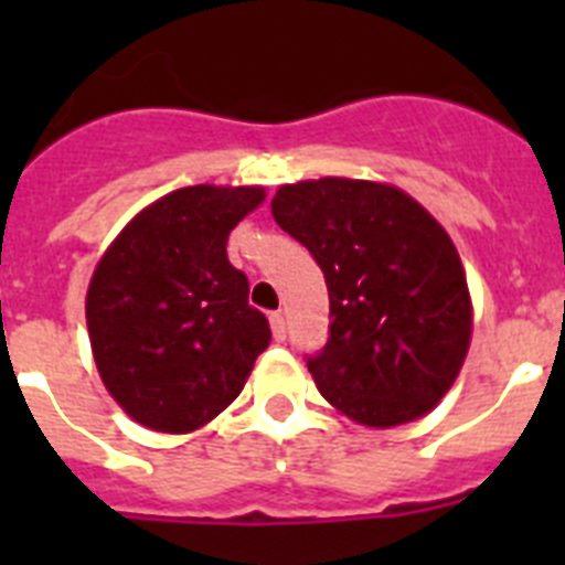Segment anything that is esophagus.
Masks as SVG:
<instances>
[{
	"label": "esophagus",
	"instance_id": "obj_1",
	"mask_svg": "<svg viewBox=\"0 0 565 565\" xmlns=\"http://www.w3.org/2000/svg\"><path fill=\"white\" fill-rule=\"evenodd\" d=\"M271 333H274V339H277V342H282V339H286L288 322H286V317H282V313H271Z\"/></svg>",
	"mask_w": 565,
	"mask_h": 565
}]
</instances>
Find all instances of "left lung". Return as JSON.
<instances>
[{"label":"left lung","mask_w":565,"mask_h":565,"mask_svg":"<svg viewBox=\"0 0 565 565\" xmlns=\"http://www.w3.org/2000/svg\"><path fill=\"white\" fill-rule=\"evenodd\" d=\"M274 221L326 274L331 337L308 371L364 427L416 422L447 396L472 339V297L447 228L393 183H282Z\"/></svg>","instance_id":"8db88e82"}]
</instances>
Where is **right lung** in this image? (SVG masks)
Instances as JSON below:
<instances>
[{
  "mask_svg": "<svg viewBox=\"0 0 565 565\" xmlns=\"http://www.w3.org/2000/svg\"><path fill=\"white\" fill-rule=\"evenodd\" d=\"M263 201V186L174 189L135 214L96 263L84 302L89 348L132 422L194 433L246 387L271 331L248 306V279L226 243Z\"/></svg>",
  "mask_w": 565,
  "mask_h": 565,
  "instance_id": "1",
  "label": "right lung"
}]
</instances>
